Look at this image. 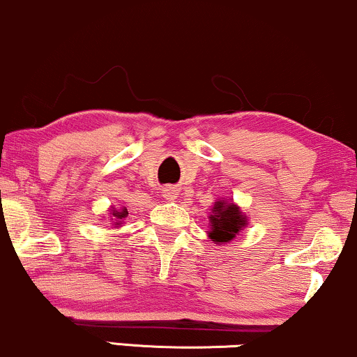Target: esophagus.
Instances as JSON below:
<instances>
[{"mask_svg": "<svg viewBox=\"0 0 357 357\" xmlns=\"http://www.w3.org/2000/svg\"><path fill=\"white\" fill-rule=\"evenodd\" d=\"M162 195H164V199L167 200H174L175 195H177V190H175L174 187H165L164 190H162Z\"/></svg>", "mask_w": 357, "mask_h": 357, "instance_id": "obj_1", "label": "esophagus"}]
</instances>
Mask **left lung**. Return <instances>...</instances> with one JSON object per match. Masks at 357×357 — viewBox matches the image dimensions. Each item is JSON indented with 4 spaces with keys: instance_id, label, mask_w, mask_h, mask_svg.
<instances>
[{
    "instance_id": "1",
    "label": "left lung",
    "mask_w": 357,
    "mask_h": 357,
    "mask_svg": "<svg viewBox=\"0 0 357 357\" xmlns=\"http://www.w3.org/2000/svg\"><path fill=\"white\" fill-rule=\"evenodd\" d=\"M210 222H212V231L208 235L217 243H228L246 225V220L238 206L227 202H215Z\"/></svg>"
}]
</instances>
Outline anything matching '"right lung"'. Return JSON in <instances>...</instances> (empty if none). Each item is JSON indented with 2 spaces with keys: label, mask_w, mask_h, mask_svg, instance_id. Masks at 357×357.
<instances>
[{
  "label": "right lung",
  "mask_w": 357,
  "mask_h": 357,
  "mask_svg": "<svg viewBox=\"0 0 357 357\" xmlns=\"http://www.w3.org/2000/svg\"><path fill=\"white\" fill-rule=\"evenodd\" d=\"M127 215V208L122 210V212H116V210H112V217H116V225H119V222H121L122 218H126Z\"/></svg>",
  "instance_id": "1"
}]
</instances>
